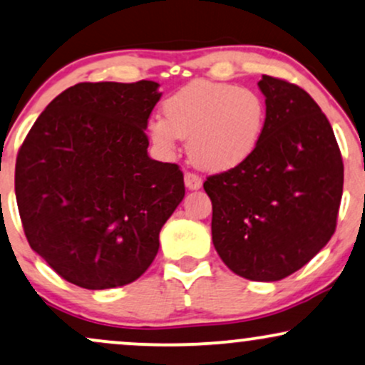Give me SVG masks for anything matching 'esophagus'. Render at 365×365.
Masks as SVG:
<instances>
[{
  "mask_svg": "<svg viewBox=\"0 0 365 365\" xmlns=\"http://www.w3.org/2000/svg\"><path fill=\"white\" fill-rule=\"evenodd\" d=\"M185 187L188 190H199L202 187V178L197 173H192V171H187L185 173Z\"/></svg>",
  "mask_w": 365,
  "mask_h": 365,
  "instance_id": "34e87169",
  "label": "esophagus"
}]
</instances>
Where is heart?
<instances>
[{"label": "heart", "mask_w": 365, "mask_h": 365, "mask_svg": "<svg viewBox=\"0 0 365 365\" xmlns=\"http://www.w3.org/2000/svg\"><path fill=\"white\" fill-rule=\"evenodd\" d=\"M163 115L148 122L149 139L160 151L173 155L183 138L188 156L199 168L227 171L257 151L267 107L252 88L197 80L165 100Z\"/></svg>", "instance_id": "1"}]
</instances>
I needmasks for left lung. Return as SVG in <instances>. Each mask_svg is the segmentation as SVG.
<instances>
[{
	"mask_svg": "<svg viewBox=\"0 0 365 365\" xmlns=\"http://www.w3.org/2000/svg\"><path fill=\"white\" fill-rule=\"evenodd\" d=\"M267 122L236 168L207 177L212 243L240 277L274 282L304 267L336 227L344 161L328 118L302 88L263 74Z\"/></svg>",
	"mask_w": 365,
	"mask_h": 365,
	"instance_id": "1",
	"label": "left lung"
}]
</instances>
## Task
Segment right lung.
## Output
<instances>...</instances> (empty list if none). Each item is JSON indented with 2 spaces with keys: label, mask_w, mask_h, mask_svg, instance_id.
<instances>
[{
  "label": "right lung",
  "mask_w": 365,
  "mask_h": 365,
  "mask_svg": "<svg viewBox=\"0 0 365 365\" xmlns=\"http://www.w3.org/2000/svg\"><path fill=\"white\" fill-rule=\"evenodd\" d=\"M155 81L78 83L57 95L21 144L15 194L35 253L83 289L120 287L155 260L185 195L175 163L148 156Z\"/></svg>",
  "instance_id": "1"
}]
</instances>
